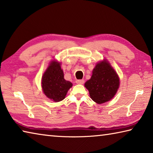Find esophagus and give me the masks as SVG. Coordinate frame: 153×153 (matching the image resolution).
Wrapping results in <instances>:
<instances>
[{"mask_svg": "<svg viewBox=\"0 0 153 153\" xmlns=\"http://www.w3.org/2000/svg\"><path fill=\"white\" fill-rule=\"evenodd\" d=\"M77 84H83L84 83V79H77L76 82Z\"/></svg>", "mask_w": 153, "mask_h": 153, "instance_id": "obj_1", "label": "esophagus"}]
</instances>
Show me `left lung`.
<instances>
[{
  "mask_svg": "<svg viewBox=\"0 0 153 153\" xmlns=\"http://www.w3.org/2000/svg\"><path fill=\"white\" fill-rule=\"evenodd\" d=\"M90 98L98 104L110 100L120 86L117 73L107 61L98 63L93 69L91 78L85 83Z\"/></svg>",
  "mask_w": 153,
  "mask_h": 153,
  "instance_id": "left-lung-1",
  "label": "left lung"
}]
</instances>
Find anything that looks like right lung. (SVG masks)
<instances>
[{
	"instance_id": "right-lung-1",
	"label": "right lung",
	"mask_w": 153,
	"mask_h": 153,
	"mask_svg": "<svg viewBox=\"0 0 153 153\" xmlns=\"http://www.w3.org/2000/svg\"><path fill=\"white\" fill-rule=\"evenodd\" d=\"M72 84L64 79L60 63L52 61L42 78L43 92L48 98L55 102L63 100Z\"/></svg>"
}]
</instances>
